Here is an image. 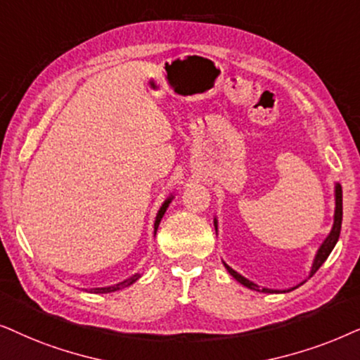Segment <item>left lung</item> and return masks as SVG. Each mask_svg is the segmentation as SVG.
Segmentation results:
<instances>
[{
	"label": "left lung",
	"instance_id": "left-lung-1",
	"mask_svg": "<svg viewBox=\"0 0 360 360\" xmlns=\"http://www.w3.org/2000/svg\"><path fill=\"white\" fill-rule=\"evenodd\" d=\"M334 193H336V210H334V224H333V229H330V233L328 237H326V240L323 242V245L319 247L318 253H316L314 257V262H313V266H311V273L309 276H313L316 271L319 270V266L323 265V263L326 262V258L329 257V253L333 252L334 245H336L338 240H339V233H341V224H342V188L341 184H336V189H334ZM215 224V230H217V220H214ZM225 265V263H224ZM225 268H227V271L232 275L236 280L238 281V283H242L243 286H247V288L250 290H255V291H263V293H288V291L295 290H285V291H280V290H268V288H260V286L252 283L250 280H247L245 276H242L240 273H237L236 270H232L229 265H225Z\"/></svg>",
	"mask_w": 360,
	"mask_h": 360
}]
</instances>
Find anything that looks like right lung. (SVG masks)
<instances>
[{"instance_id": "1", "label": "right lung", "mask_w": 360, "mask_h": 360, "mask_svg": "<svg viewBox=\"0 0 360 360\" xmlns=\"http://www.w3.org/2000/svg\"><path fill=\"white\" fill-rule=\"evenodd\" d=\"M171 200H172V195H171L169 199H166V200H165V204L161 205V209L158 210V215H156V220H155V236H156V230H158V227H160V222H161L162 215H165L166 209H167V205H169ZM138 278H140V273H136V275H133L131 278H128V280H124V281H122V283H118V285L107 286V288H94V290H90V293H112V291H118V290L124 288V286H128V285L135 283V281L138 280Z\"/></svg>"}]
</instances>
